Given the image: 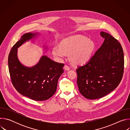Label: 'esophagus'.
Returning a JSON list of instances; mask_svg holds the SVG:
<instances>
[{
	"label": "esophagus",
	"instance_id": "34e87169",
	"mask_svg": "<svg viewBox=\"0 0 130 130\" xmlns=\"http://www.w3.org/2000/svg\"><path fill=\"white\" fill-rule=\"evenodd\" d=\"M64 69H65V70L68 71V70H70V67H69V66H68V65H66L64 66Z\"/></svg>",
	"mask_w": 130,
	"mask_h": 130
}]
</instances>
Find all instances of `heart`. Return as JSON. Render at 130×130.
<instances>
[{"mask_svg": "<svg viewBox=\"0 0 130 130\" xmlns=\"http://www.w3.org/2000/svg\"><path fill=\"white\" fill-rule=\"evenodd\" d=\"M95 47L91 40L73 35L63 39L60 45H54L52 49V54L59 61L65 58L66 54H70V59L74 64L82 65L90 60Z\"/></svg>", "mask_w": 130, "mask_h": 130, "instance_id": "heart-1", "label": "heart"}]
</instances>
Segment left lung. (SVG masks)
Returning a JSON list of instances; mask_svg holds the SVG:
<instances>
[{
  "label": "left lung",
  "mask_w": 130,
  "mask_h": 130,
  "mask_svg": "<svg viewBox=\"0 0 130 130\" xmlns=\"http://www.w3.org/2000/svg\"><path fill=\"white\" fill-rule=\"evenodd\" d=\"M104 41L85 64L78 66L79 90L88 99L101 98L119 84L123 73L124 55L121 44L109 34L101 31Z\"/></svg>",
  "instance_id": "obj_1"
}]
</instances>
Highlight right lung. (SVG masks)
I'll list each match as a JSON object with an SVG mask.
<instances>
[{
    "label": "right lung",
    "mask_w": 130,
    "mask_h": 130,
    "mask_svg": "<svg viewBox=\"0 0 130 130\" xmlns=\"http://www.w3.org/2000/svg\"><path fill=\"white\" fill-rule=\"evenodd\" d=\"M40 35L39 32L24 34L10 52L8 65L12 82L18 92L33 100L44 101L56 91L58 80L64 72V64L55 62L44 55L38 63L28 67L20 62L17 56L18 48L27 42H32ZM43 47L44 50L48 49L46 45Z\"/></svg>",
    "instance_id": "1"
}]
</instances>
